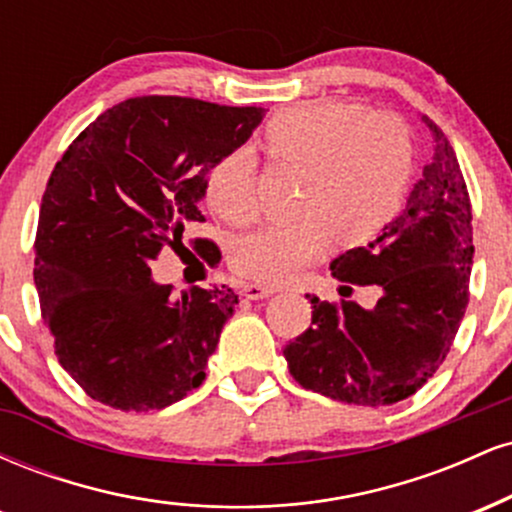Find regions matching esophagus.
I'll return each mask as SVG.
<instances>
[{"instance_id": "34e87169", "label": "esophagus", "mask_w": 512, "mask_h": 512, "mask_svg": "<svg viewBox=\"0 0 512 512\" xmlns=\"http://www.w3.org/2000/svg\"><path fill=\"white\" fill-rule=\"evenodd\" d=\"M276 289L272 286H262V284H245L243 286V296L250 298V301H262V298L274 296Z\"/></svg>"}]
</instances>
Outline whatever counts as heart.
<instances>
[{
	"mask_svg": "<svg viewBox=\"0 0 512 512\" xmlns=\"http://www.w3.org/2000/svg\"><path fill=\"white\" fill-rule=\"evenodd\" d=\"M274 161L303 168L296 211L286 223H269L240 238L231 264L260 284H286L339 243H363L395 216L411 173V139L397 117L351 103H310L281 110L264 129ZM209 207L228 223L257 216L255 166L238 149L211 168Z\"/></svg>",
	"mask_w": 512,
	"mask_h": 512,
	"instance_id": "b5f03b06",
	"label": "heart"
}]
</instances>
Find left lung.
Instances as JSON below:
<instances>
[{
	"instance_id": "obj_1",
	"label": "left lung",
	"mask_w": 512,
	"mask_h": 512,
	"mask_svg": "<svg viewBox=\"0 0 512 512\" xmlns=\"http://www.w3.org/2000/svg\"><path fill=\"white\" fill-rule=\"evenodd\" d=\"M421 120L433 154L404 209L366 248L332 260L342 289L378 286V303L308 296L313 325L284 349L305 390L363 407L402 402L433 378L460 330L474 264L472 204L448 137Z\"/></svg>"
}]
</instances>
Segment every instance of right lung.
I'll return each instance as SVG.
<instances>
[{"label":"right lung","instance_id":"1","mask_svg":"<svg viewBox=\"0 0 512 512\" xmlns=\"http://www.w3.org/2000/svg\"><path fill=\"white\" fill-rule=\"evenodd\" d=\"M267 110L142 96L105 110L64 151L45 187L35 289L57 361L91 399L163 409L204 383L236 310L231 289L175 296L151 262L202 223L209 170L252 137ZM209 264L219 248L195 240Z\"/></svg>","mask_w":512,"mask_h":512}]
</instances>
